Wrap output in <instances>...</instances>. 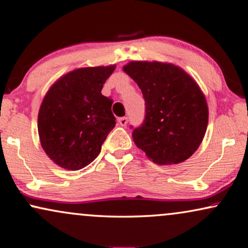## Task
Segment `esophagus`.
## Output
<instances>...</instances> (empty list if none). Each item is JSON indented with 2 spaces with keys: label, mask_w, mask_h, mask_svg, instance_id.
<instances>
[{
  "label": "esophagus",
  "mask_w": 248,
  "mask_h": 248,
  "mask_svg": "<svg viewBox=\"0 0 248 248\" xmlns=\"http://www.w3.org/2000/svg\"><path fill=\"white\" fill-rule=\"evenodd\" d=\"M118 123H119L120 125L124 127V125L128 124V118L127 117H121V118H119V120H118Z\"/></svg>",
  "instance_id": "34e87169"
}]
</instances>
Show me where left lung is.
<instances>
[{
	"label": "left lung",
	"instance_id": "8db88e82",
	"mask_svg": "<svg viewBox=\"0 0 248 248\" xmlns=\"http://www.w3.org/2000/svg\"><path fill=\"white\" fill-rule=\"evenodd\" d=\"M142 92L143 124L132 131L137 147L160 166L183 162L206 132L209 109L199 85L173 64L130 62L124 66Z\"/></svg>",
	"mask_w": 248,
	"mask_h": 248
}]
</instances>
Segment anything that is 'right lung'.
<instances>
[{
    "label": "right lung",
    "mask_w": 248,
    "mask_h": 248,
    "mask_svg": "<svg viewBox=\"0 0 248 248\" xmlns=\"http://www.w3.org/2000/svg\"><path fill=\"white\" fill-rule=\"evenodd\" d=\"M116 66L78 68L49 88L38 112V135L57 166L77 171L95 160L115 128L112 99L101 95Z\"/></svg>",
    "instance_id": "1"
}]
</instances>
